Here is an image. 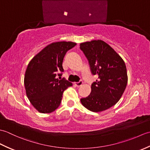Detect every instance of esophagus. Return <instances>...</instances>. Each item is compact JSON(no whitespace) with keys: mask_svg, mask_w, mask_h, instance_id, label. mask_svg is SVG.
I'll return each mask as SVG.
<instances>
[{"mask_svg":"<svg viewBox=\"0 0 150 150\" xmlns=\"http://www.w3.org/2000/svg\"><path fill=\"white\" fill-rule=\"evenodd\" d=\"M83 84V82H82V81H80L79 82H75V84L77 86V87H79V86H81Z\"/></svg>","mask_w":150,"mask_h":150,"instance_id":"34e87169","label":"esophagus"}]
</instances>
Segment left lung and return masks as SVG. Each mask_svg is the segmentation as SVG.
I'll return each mask as SVG.
<instances>
[{"mask_svg": "<svg viewBox=\"0 0 150 150\" xmlns=\"http://www.w3.org/2000/svg\"><path fill=\"white\" fill-rule=\"evenodd\" d=\"M92 75L98 80L91 84V92L81 99L82 105L93 112L114 106L122 96L128 83L126 64L112 47L101 40L80 44Z\"/></svg>", "mask_w": 150, "mask_h": 150, "instance_id": "8db88e82", "label": "left lung"}]
</instances>
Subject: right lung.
Segmentation results:
<instances>
[{
    "instance_id": "right-lung-1",
    "label": "right lung",
    "mask_w": 150,
    "mask_h": 150,
    "mask_svg": "<svg viewBox=\"0 0 150 150\" xmlns=\"http://www.w3.org/2000/svg\"><path fill=\"white\" fill-rule=\"evenodd\" d=\"M76 44L65 41L51 44L28 64L24 76L25 89L28 99L39 112L55 111L61 103L63 92L72 86L64 78L59 79L64 71V57Z\"/></svg>"
}]
</instances>
